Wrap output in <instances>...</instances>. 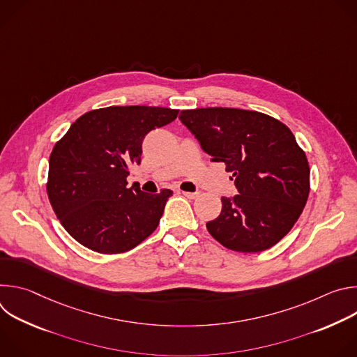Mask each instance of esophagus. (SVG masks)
Segmentation results:
<instances>
[{
  "label": "esophagus",
  "mask_w": 357,
  "mask_h": 357,
  "mask_svg": "<svg viewBox=\"0 0 357 357\" xmlns=\"http://www.w3.org/2000/svg\"><path fill=\"white\" fill-rule=\"evenodd\" d=\"M182 195L186 196V197H189V199H195V197L199 196V192H183V190H182Z\"/></svg>",
  "instance_id": "1"
}]
</instances>
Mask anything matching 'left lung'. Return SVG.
I'll return each instance as SVG.
<instances>
[{
  "label": "left lung",
  "mask_w": 357,
  "mask_h": 357,
  "mask_svg": "<svg viewBox=\"0 0 357 357\" xmlns=\"http://www.w3.org/2000/svg\"><path fill=\"white\" fill-rule=\"evenodd\" d=\"M179 119L238 190L222 197L220 215L206 223L212 237L238 252L277 244L310 195V164L291 130L264 113L229 107L182 110Z\"/></svg>",
  "instance_id": "left-lung-1"
}]
</instances>
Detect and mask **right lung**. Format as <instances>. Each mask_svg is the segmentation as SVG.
I'll list each match as a JSON object with an SVG mask.
<instances>
[{"instance_id": "right-lung-1", "label": "right lung", "mask_w": 357, "mask_h": 357, "mask_svg": "<svg viewBox=\"0 0 357 357\" xmlns=\"http://www.w3.org/2000/svg\"><path fill=\"white\" fill-rule=\"evenodd\" d=\"M179 110L112 106L80 116L49 157L46 192L65 230L82 245L124 252L160 225L171 189L151 195L134 183L130 168L141 162L142 139L169 124Z\"/></svg>"}]
</instances>
